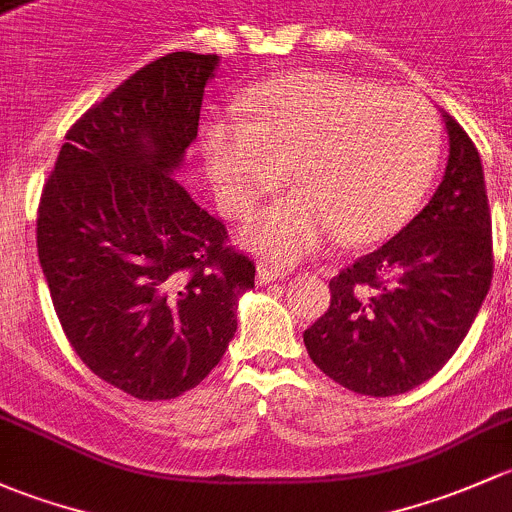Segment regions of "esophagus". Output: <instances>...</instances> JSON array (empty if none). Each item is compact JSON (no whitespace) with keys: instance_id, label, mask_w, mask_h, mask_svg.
I'll return each mask as SVG.
<instances>
[{"instance_id":"34e87169","label":"esophagus","mask_w":512,"mask_h":512,"mask_svg":"<svg viewBox=\"0 0 512 512\" xmlns=\"http://www.w3.org/2000/svg\"><path fill=\"white\" fill-rule=\"evenodd\" d=\"M283 276H286V273H283L281 268L268 266V263H261V266L256 268V281L261 283V286H266V283H273V281H281Z\"/></svg>"}]
</instances>
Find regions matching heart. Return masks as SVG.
I'll return each instance as SVG.
<instances>
[{"label": "heart", "mask_w": 512, "mask_h": 512, "mask_svg": "<svg viewBox=\"0 0 512 512\" xmlns=\"http://www.w3.org/2000/svg\"><path fill=\"white\" fill-rule=\"evenodd\" d=\"M241 123L207 130L204 162L221 207L244 217L286 184L298 192L256 214L244 241L276 263L337 234L350 246L389 239L412 217L439 160V123L407 88L337 73H288L256 86Z\"/></svg>", "instance_id": "b5f03b06"}]
</instances>
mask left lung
<instances>
[{"label": "left lung", "instance_id": "left-lung-1", "mask_svg": "<svg viewBox=\"0 0 512 512\" xmlns=\"http://www.w3.org/2000/svg\"><path fill=\"white\" fill-rule=\"evenodd\" d=\"M449 165L434 197L372 254L330 281V305L303 333L330 379L392 397L434 377L463 342L493 278V236L481 157L444 113Z\"/></svg>", "mask_w": 512, "mask_h": 512}]
</instances>
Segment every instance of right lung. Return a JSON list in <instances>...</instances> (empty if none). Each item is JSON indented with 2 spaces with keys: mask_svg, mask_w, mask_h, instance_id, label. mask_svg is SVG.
I'll return each instance as SVG.
<instances>
[{
  "mask_svg": "<svg viewBox=\"0 0 512 512\" xmlns=\"http://www.w3.org/2000/svg\"><path fill=\"white\" fill-rule=\"evenodd\" d=\"M217 54L150 61L68 128L36 246L68 342L142 402L197 387L236 333L256 266L172 172L197 138Z\"/></svg>",
  "mask_w": 512,
  "mask_h": 512,
  "instance_id": "right-lung-1",
  "label": "right lung"
}]
</instances>
